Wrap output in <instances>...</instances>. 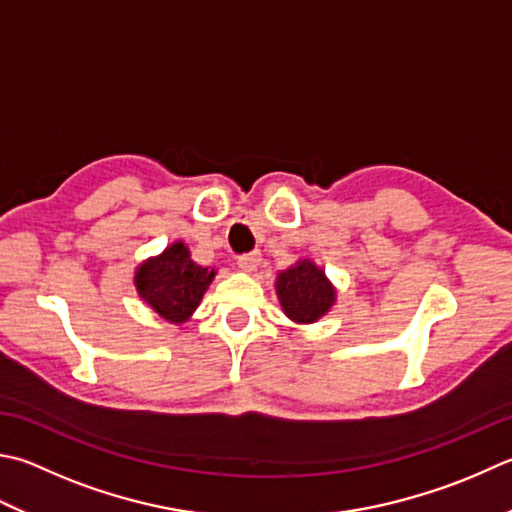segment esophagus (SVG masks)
I'll list each match as a JSON object with an SVG mask.
<instances>
[{"mask_svg": "<svg viewBox=\"0 0 512 512\" xmlns=\"http://www.w3.org/2000/svg\"><path fill=\"white\" fill-rule=\"evenodd\" d=\"M258 265H260V252H249V254L238 256L240 272H254Z\"/></svg>", "mask_w": 512, "mask_h": 512, "instance_id": "1", "label": "esophagus"}]
</instances>
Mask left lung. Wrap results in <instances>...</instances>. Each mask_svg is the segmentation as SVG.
<instances>
[{
    "mask_svg": "<svg viewBox=\"0 0 512 512\" xmlns=\"http://www.w3.org/2000/svg\"><path fill=\"white\" fill-rule=\"evenodd\" d=\"M276 294L283 312L294 323H316L318 318L330 312L336 301L334 285L310 258L298 260L296 265L278 274Z\"/></svg>",
    "mask_w": 512,
    "mask_h": 512,
    "instance_id": "left-lung-1",
    "label": "left lung"
}]
</instances>
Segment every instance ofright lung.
<instances>
[{
	"mask_svg": "<svg viewBox=\"0 0 512 512\" xmlns=\"http://www.w3.org/2000/svg\"><path fill=\"white\" fill-rule=\"evenodd\" d=\"M214 276L216 269L196 265L187 245L178 240L160 256L144 260L136 272V287L153 312L180 325L196 312Z\"/></svg>",
	"mask_w": 512,
	"mask_h": 512,
	"instance_id": "obj_1",
	"label": "right lung"
}]
</instances>
